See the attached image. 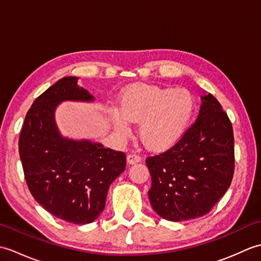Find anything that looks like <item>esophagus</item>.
<instances>
[{
	"label": "esophagus",
	"mask_w": 261,
	"mask_h": 261,
	"mask_svg": "<svg viewBox=\"0 0 261 261\" xmlns=\"http://www.w3.org/2000/svg\"><path fill=\"white\" fill-rule=\"evenodd\" d=\"M140 162H141V158L139 156H137V154H135V153L127 154L126 163L129 164V165H135V164H138V163H140Z\"/></svg>",
	"instance_id": "obj_1"
}]
</instances>
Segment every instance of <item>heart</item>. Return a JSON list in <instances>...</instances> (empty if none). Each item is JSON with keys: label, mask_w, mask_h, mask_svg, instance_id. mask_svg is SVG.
<instances>
[{"label": "heart", "mask_w": 261, "mask_h": 261, "mask_svg": "<svg viewBox=\"0 0 261 261\" xmlns=\"http://www.w3.org/2000/svg\"><path fill=\"white\" fill-rule=\"evenodd\" d=\"M195 111L192 94L174 87L138 86L121 98L120 112L114 111L112 124L116 134H130V123H139L141 142L153 151L166 150L185 135Z\"/></svg>", "instance_id": "1"}]
</instances>
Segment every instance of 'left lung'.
<instances>
[{
    "mask_svg": "<svg viewBox=\"0 0 261 261\" xmlns=\"http://www.w3.org/2000/svg\"><path fill=\"white\" fill-rule=\"evenodd\" d=\"M196 121L174 147L148 157L149 201L165 220L180 222L208 213L230 187L234 169L232 124L212 94L201 95Z\"/></svg>",
    "mask_w": 261,
    "mask_h": 261,
    "instance_id": "1",
    "label": "left lung"
}]
</instances>
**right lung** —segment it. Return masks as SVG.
Returning a JSON list of instances; mask_svg holds the SVG:
<instances>
[{
	"label": "right lung",
	"mask_w": 261,
	"mask_h": 261,
	"mask_svg": "<svg viewBox=\"0 0 261 261\" xmlns=\"http://www.w3.org/2000/svg\"><path fill=\"white\" fill-rule=\"evenodd\" d=\"M77 82L79 77H63L36 98L22 126L19 153L33 198L60 220L86 224L104 210L111 184L125 169V154L60 134L59 104L95 99Z\"/></svg>",
	"instance_id": "obj_1"
}]
</instances>
